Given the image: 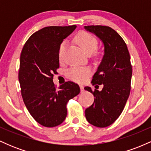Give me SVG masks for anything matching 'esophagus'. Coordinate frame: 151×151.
Returning a JSON list of instances; mask_svg holds the SVG:
<instances>
[{
    "label": "esophagus",
    "instance_id": "34e87169",
    "mask_svg": "<svg viewBox=\"0 0 151 151\" xmlns=\"http://www.w3.org/2000/svg\"><path fill=\"white\" fill-rule=\"evenodd\" d=\"M79 87H80V90H81V92H83V91H84V86L82 85H80L79 86Z\"/></svg>",
    "mask_w": 151,
    "mask_h": 151
}]
</instances>
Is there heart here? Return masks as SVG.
Returning <instances> with one entry per match:
<instances>
[{
	"mask_svg": "<svg viewBox=\"0 0 151 151\" xmlns=\"http://www.w3.org/2000/svg\"><path fill=\"white\" fill-rule=\"evenodd\" d=\"M77 44L81 48L86 54L92 53L96 49L98 41L92 35L86 32H81L75 37L74 39ZM67 41H63L59 47L58 57L60 60H62L65 55L67 49ZM91 70L88 67H74L69 69L67 72V76L71 80L76 82H83L89 77Z\"/></svg>",
	"mask_w": 151,
	"mask_h": 151,
	"instance_id": "b5f03b06",
	"label": "heart"
}]
</instances>
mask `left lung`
I'll use <instances>...</instances> for the list:
<instances>
[{"label":"left lung","mask_w":151,"mask_h":151,"mask_svg":"<svg viewBox=\"0 0 151 151\" xmlns=\"http://www.w3.org/2000/svg\"><path fill=\"white\" fill-rule=\"evenodd\" d=\"M104 43V55L93 74L92 85L103 84L101 91L86 86L93 93L94 101L86 109V120L99 128L110 126L122 113L131 91L132 66L129 52L123 38L111 27L102 25L84 26Z\"/></svg>","instance_id":"1"}]
</instances>
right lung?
<instances>
[{"label":"right lung","mask_w":151,"mask_h":151,"mask_svg":"<svg viewBox=\"0 0 151 151\" xmlns=\"http://www.w3.org/2000/svg\"><path fill=\"white\" fill-rule=\"evenodd\" d=\"M76 25L50 26L29 37L20 54L18 79L26 108L33 119L45 127L65 121L67 104L80 92L77 84L67 81L57 89L54 74L60 67L58 51L64 39Z\"/></svg>","instance_id":"1"}]
</instances>
